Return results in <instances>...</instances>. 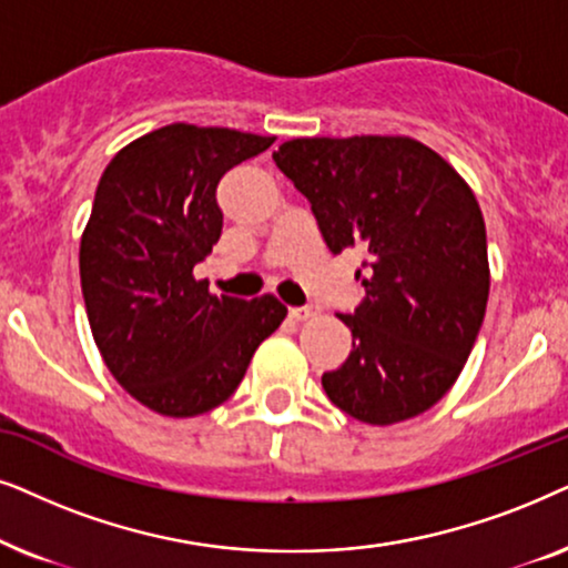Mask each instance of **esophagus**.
<instances>
[{"label":"esophagus","instance_id":"1","mask_svg":"<svg viewBox=\"0 0 568 568\" xmlns=\"http://www.w3.org/2000/svg\"><path fill=\"white\" fill-rule=\"evenodd\" d=\"M320 314V306L316 304H306V306H293L291 308V316L296 322H306V320H312V316H316Z\"/></svg>","mask_w":568,"mask_h":568}]
</instances>
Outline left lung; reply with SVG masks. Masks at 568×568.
<instances>
[{"mask_svg":"<svg viewBox=\"0 0 568 568\" xmlns=\"http://www.w3.org/2000/svg\"><path fill=\"white\" fill-rule=\"evenodd\" d=\"M272 161L312 202L329 252H366V298L337 314L353 351L322 387L372 426L415 418L452 389L488 304L486 223L465 179L410 138H301Z\"/></svg>","mask_w":568,"mask_h":568,"instance_id":"1","label":"left lung"}]
</instances>
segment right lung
Segmentation results:
<instances>
[{
  "mask_svg": "<svg viewBox=\"0 0 568 568\" xmlns=\"http://www.w3.org/2000/svg\"><path fill=\"white\" fill-rule=\"evenodd\" d=\"M275 138L169 124L119 150L80 241L88 322L105 366L150 410L192 418L225 403L288 308L213 296L194 264L223 231L215 189Z\"/></svg>",
  "mask_w": 568,
  "mask_h": 568,
  "instance_id": "1",
  "label": "right lung"
}]
</instances>
